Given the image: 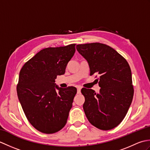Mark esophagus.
I'll return each instance as SVG.
<instances>
[{"label":"esophagus","mask_w":150,"mask_h":150,"mask_svg":"<svg viewBox=\"0 0 150 150\" xmlns=\"http://www.w3.org/2000/svg\"><path fill=\"white\" fill-rule=\"evenodd\" d=\"M81 87H77V93H81Z\"/></svg>","instance_id":"esophagus-1"}]
</instances>
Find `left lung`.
<instances>
[{
  "instance_id": "8db88e82",
  "label": "left lung",
  "mask_w": 150,
  "mask_h": 150,
  "mask_svg": "<svg viewBox=\"0 0 150 150\" xmlns=\"http://www.w3.org/2000/svg\"><path fill=\"white\" fill-rule=\"evenodd\" d=\"M76 48L88 61L90 75L100 76L99 93L91 89L81 90L85 98L83 109L86 116L92 125L100 129L115 128L125 117L134 93L129 64L106 44H79Z\"/></svg>"
}]
</instances>
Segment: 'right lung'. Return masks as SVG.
Returning a JSON list of instances; mask_svg holds the SVG:
<instances>
[{"mask_svg":"<svg viewBox=\"0 0 150 150\" xmlns=\"http://www.w3.org/2000/svg\"><path fill=\"white\" fill-rule=\"evenodd\" d=\"M75 45L40 50L19 73L18 100L28 121L42 133H56L66 124L77 89L59 88L55 80L57 75L64 74L75 52Z\"/></svg>","mask_w":150,"mask_h":150,"instance_id":"obj_1","label":"right lung"}]
</instances>
